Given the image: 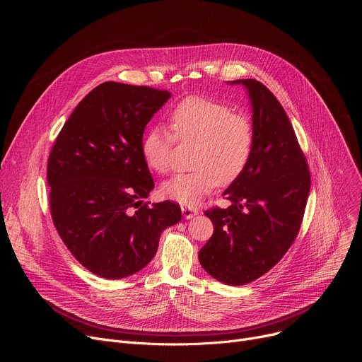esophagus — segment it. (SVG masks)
<instances>
[{"mask_svg":"<svg viewBox=\"0 0 362 362\" xmlns=\"http://www.w3.org/2000/svg\"><path fill=\"white\" fill-rule=\"evenodd\" d=\"M182 214H183L185 219H193L199 212H197V209L192 208V206H182Z\"/></svg>","mask_w":362,"mask_h":362,"instance_id":"esophagus-1","label":"esophagus"}]
</instances>
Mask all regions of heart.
<instances>
[{
  "label": "heart",
  "mask_w": 362,
  "mask_h": 362,
  "mask_svg": "<svg viewBox=\"0 0 362 362\" xmlns=\"http://www.w3.org/2000/svg\"><path fill=\"white\" fill-rule=\"evenodd\" d=\"M172 133L165 126L150 127L141 140V154L146 165L158 173H166L175 137L180 141H194V170L175 175L163 183L166 197L182 204H196L218 185L233 183L246 169L255 143L252 122L239 113H232L223 103L187 97L170 115Z\"/></svg>",
  "instance_id": "heart-1"
}]
</instances>
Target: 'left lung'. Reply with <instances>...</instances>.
Segmentation results:
<instances>
[{
    "mask_svg": "<svg viewBox=\"0 0 362 362\" xmlns=\"http://www.w3.org/2000/svg\"><path fill=\"white\" fill-rule=\"evenodd\" d=\"M242 84L250 101L255 143L243 173L223 196L228 209L206 211L214 235L200 252L202 268L226 285H245L272 269L295 240L311 176L293 127L276 97L257 80Z\"/></svg>",
    "mask_w": 362,
    "mask_h": 362,
    "instance_id": "1",
    "label": "left lung"
}]
</instances>
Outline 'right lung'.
Returning <instances> with one entry per match:
<instances>
[{"label":"right lung","mask_w":362,"mask_h":362,"mask_svg":"<svg viewBox=\"0 0 362 362\" xmlns=\"http://www.w3.org/2000/svg\"><path fill=\"white\" fill-rule=\"evenodd\" d=\"M170 95L103 83L78 103L49 153L51 218L73 256L97 276L141 271L162 232L182 219L170 200L144 202L154 182L141 154L143 133Z\"/></svg>","instance_id":"obj_1"}]
</instances>
